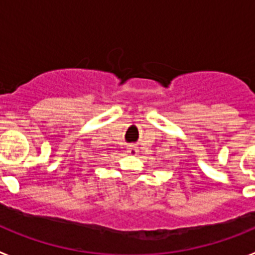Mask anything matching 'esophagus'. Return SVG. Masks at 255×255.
Listing matches in <instances>:
<instances>
[{"label": "esophagus", "instance_id": "esophagus-1", "mask_svg": "<svg viewBox=\"0 0 255 255\" xmlns=\"http://www.w3.org/2000/svg\"><path fill=\"white\" fill-rule=\"evenodd\" d=\"M128 152H129L130 154H136V153H138V148L135 147V145H129V148H128Z\"/></svg>", "mask_w": 255, "mask_h": 255}]
</instances>
